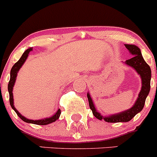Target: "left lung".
Returning a JSON list of instances; mask_svg holds the SVG:
<instances>
[{
  "instance_id": "8db88e82",
  "label": "left lung",
  "mask_w": 157,
  "mask_h": 157,
  "mask_svg": "<svg viewBox=\"0 0 157 157\" xmlns=\"http://www.w3.org/2000/svg\"><path fill=\"white\" fill-rule=\"evenodd\" d=\"M126 48L128 49L130 53L133 56L132 58L127 59L125 63L127 66H130L138 72L141 78V89L138 94V99L136 100L135 103L130 109L120 113L112 115L109 116H103L98 112L94 105L90 94H87L89 105L92 110L93 114L97 119L101 120H104L108 123H120V122H128L131 120L138 112H141L145 105V99L150 90V81H151V68L148 63L145 61L142 57L141 50L138 46L134 45H125Z\"/></svg>"
}]
</instances>
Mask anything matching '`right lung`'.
<instances>
[{
	"label": "right lung",
	"instance_id": "1",
	"mask_svg": "<svg viewBox=\"0 0 157 157\" xmlns=\"http://www.w3.org/2000/svg\"><path fill=\"white\" fill-rule=\"evenodd\" d=\"M31 50H32V48H30L25 51V52H23V55H22L21 57H20V59H19V60H18V61L13 65V67H12V69H11L10 80H9V82H8V93H9V101H10V105H11V107L12 108V109L16 112V114L18 115V116H19L22 120H23V121L26 122V123H33V124H37V125H47V124H49V123H53V122L56 121V120L59 119V116H60V113H61L60 109H58L57 112H56L53 116H51V117L45 118V119H41V120H29V119H27V118L22 116V115L18 112L17 109L15 108V106H14V99H13V94H12V91H13V87H14V85H15V82H16V77H17V73L19 71V69L21 68V67L23 66V63H25L27 56H28V54L30 53V52Z\"/></svg>",
	"mask_w": 157,
	"mask_h": 157
}]
</instances>
